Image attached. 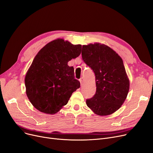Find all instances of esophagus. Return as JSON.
<instances>
[{"instance_id": "34e87169", "label": "esophagus", "mask_w": 153, "mask_h": 153, "mask_svg": "<svg viewBox=\"0 0 153 153\" xmlns=\"http://www.w3.org/2000/svg\"><path fill=\"white\" fill-rule=\"evenodd\" d=\"M79 81H80L81 85H82L83 84V82H84V78H83V77H81L80 79H79Z\"/></svg>"}]
</instances>
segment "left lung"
I'll use <instances>...</instances> for the list:
<instances>
[{"label":"left lung","mask_w":153,"mask_h":153,"mask_svg":"<svg viewBox=\"0 0 153 153\" xmlns=\"http://www.w3.org/2000/svg\"><path fill=\"white\" fill-rule=\"evenodd\" d=\"M82 57L94 71L96 92L86 104L98 116H108L121 107L129 80L121 57L109 46L96 42L82 45Z\"/></svg>","instance_id":"1"}]
</instances>
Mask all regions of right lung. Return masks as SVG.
<instances>
[{
  "mask_svg": "<svg viewBox=\"0 0 153 153\" xmlns=\"http://www.w3.org/2000/svg\"><path fill=\"white\" fill-rule=\"evenodd\" d=\"M82 45L62 39L46 44L34 57L25 77L26 94L35 108L54 114L80 88L73 67L68 62L81 54Z\"/></svg>",
  "mask_w": 153,
  "mask_h": 153,
  "instance_id": "right-lung-1",
  "label": "right lung"
}]
</instances>
